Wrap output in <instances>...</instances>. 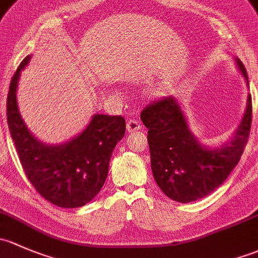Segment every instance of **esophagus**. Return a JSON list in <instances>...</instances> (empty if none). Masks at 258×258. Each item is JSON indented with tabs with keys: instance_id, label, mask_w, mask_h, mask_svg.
Segmentation results:
<instances>
[{
	"instance_id": "34e87169",
	"label": "esophagus",
	"mask_w": 258,
	"mask_h": 258,
	"mask_svg": "<svg viewBox=\"0 0 258 258\" xmlns=\"http://www.w3.org/2000/svg\"><path fill=\"white\" fill-rule=\"evenodd\" d=\"M140 128H142V125H140V123L137 119H129L128 123H126V130L128 132H137Z\"/></svg>"
}]
</instances>
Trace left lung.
I'll use <instances>...</instances> for the list:
<instances>
[{"label": "left lung", "mask_w": 258, "mask_h": 258, "mask_svg": "<svg viewBox=\"0 0 258 258\" xmlns=\"http://www.w3.org/2000/svg\"><path fill=\"white\" fill-rule=\"evenodd\" d=\"M235 60L248 83L245 66L238 58ZM140 119L149 129L151 170L158 186L171 200L191 203L216 190L240 161L251 129V94L232 139L220 148L200 144L172 95L147 105Z\"/></svg>", "instance_id": "obj_1"}]
</instances>
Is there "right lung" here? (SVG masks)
<instances>
[{"label": "right lung", "instance_id": "1", "mask_svg": "<svg viewBox=\"0 0 258 258\" xmlns=\"http://www.w3.org/2000/svg\"><path fill=\"white\" fill-rule=\"evenodd\" d=\"M27 55L13 74L7 95V123L23 171L47 201L59 208H81L95 198L104 185L111 154L125 134V119L94 114L79 135L59 145L39 142L26 126L17 105L21 71Z\"/></svg>", "mask_w": 258, "mask_h": 258}]
</instances>
